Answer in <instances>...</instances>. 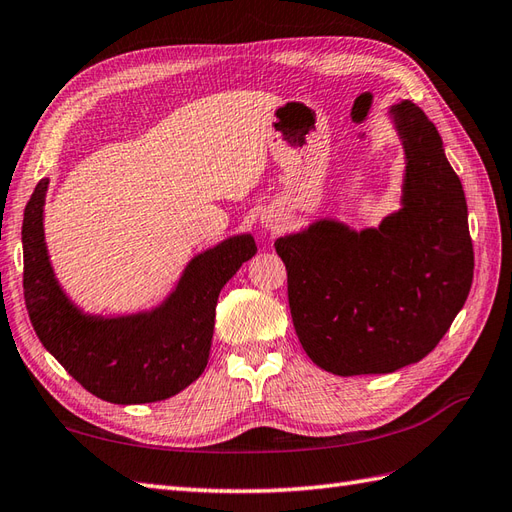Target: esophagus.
I'll return each instance as SVG.
<instances>
[{
	"label": "esophagus",
	"instance_id": "1",
	"mask_svg": "<svg viewBox=\"0 0 512 512\" xmlns=\"http://www.w3.org/2000/svg\"><path fill=\"white\" fill-rule=\"evenodd\" d=\"M266 224V229H279V220L277 216H264V220H261Z\"/></svg>",
	"mask_w": 512,
	"mask_h": 512
}]
</instances>
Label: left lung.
Listing matches in <instances>:
<instances>
[{
  "label": "left lung",
  "mask_w": 512,
  "mask_h": 512,
  "mask_svg": "<svg viewBox=\"0 0 512 512\" xmlns=\"http://www.w3.org/2000/svg\"><path fill=\"white\" fill-rule=\"evenodd\" d=\"M390 113L408 159L403 207L377 229L318 220L275 242L296 336L314 364L342 377L423 360L473 281L467 200L443 139L417 104Z\"/></svg>",
  "instance_id": "8db88e82"
}]
</instances>
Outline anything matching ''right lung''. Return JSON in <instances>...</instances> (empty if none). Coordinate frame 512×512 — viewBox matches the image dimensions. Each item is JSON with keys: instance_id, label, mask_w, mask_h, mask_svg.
Returning a JSON list of instances; mask_svg holds the SVG:
<instances>
[{"instance_id": "1", "label": "right lung", "mask_w": 512, "mask_h": 512, "mask_svg": "<svg viewBox=\"0 0 512 512\" xmlns=\"http://www.w3.org/2000/svg\"><path fill=\"white\" fill-rule=\"evenodd\" d=\"M47 178L23 213V299L43 347L91 395L111 403H152L181 392L205 371L218 294L257 253L235 235L189 261L176 290L152 312L120 318L82 314L58 285L43 237Z\"/></svg>"}]
</instances>
